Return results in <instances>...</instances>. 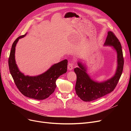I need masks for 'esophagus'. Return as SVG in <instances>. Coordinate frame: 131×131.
<instances>
[{"label":"esophagus","instance_id":"esophagus-1","mask_svg":"<svg viewBox=\"0 0 131 131\" xmlns=\"http://www.w3.org/2000/svg\"><path fill=\"white\" fill-rule=\"evenodd\" d=\"M73 65H74V63H70L69 64H68V66H67V68L68 70L71 71L73 70Z\"/></svg>","mask_w":131,"mask_h":131}]
</instances>
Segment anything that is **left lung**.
Returning a JSON list of instances; mask_svg holds the SVG:
<instances>
[{
	"label": "left lung",
	"mask_w": 131,
	"mask_h": 131,
	"mask_svg": "<svg viewBox=\"0 0 131 131\" xmlns=\"http://www.w3.org/2000/svg\"><path fill=\"white\" fill-rule=\"evenodd\" d=\"M105 45L113 46L117 53L118 66L114 76L110 80L101 83L92 80L86 73V69L80 62L79 67L74 69L77 79L75 91L78 97L84 101H91L112 92L116 88L122 75L124 66V57L122 46L118 38L111 31L108 32Z\"/></svg>",
	"instance_id": "obj_1"
}]
</instances>
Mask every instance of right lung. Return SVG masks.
Returning a JSON list of instances; mask_svg holds the SVG:
<instances>
[{
    "instance_id": "1",
    "label": "right lung",
    "mask_w": 131,
    "mask_h": 131,
    "mask_svg": "<svg viewBox=\"0 0 131 131\" xmlns=\"http://www.w3.org/2000/svg\"><path fill=\"white\" fill-rule=\"evenodd\" d=\"M25 35L18 37L12 45L8 59L9 71L16 86L24 95L37 100H43L54 92L57 79L67 72L68 61L65 59L52 65L47 72L39 76H25L19 72L16 64L15 51L18 39Z\"/></svg>"
}]
</instances>
